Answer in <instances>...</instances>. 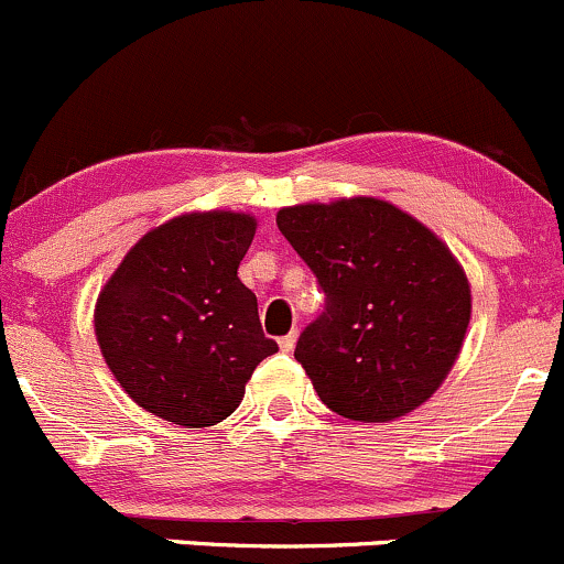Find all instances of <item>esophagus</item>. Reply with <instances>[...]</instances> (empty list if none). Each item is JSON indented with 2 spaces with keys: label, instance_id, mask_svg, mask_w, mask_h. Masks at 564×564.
<instances>
[{
  "label": "esophagus",
  "instance_id": "obj_1",
  "mask_svg": "<svg viewBox=\"0 0 564 564\" xmlns=\"http://www.w3.org/2000/svg\"><path fill=\"white\" fill-rule=\"evenodd\" d=\"M295 341H299V330H290L288 336H282V338H280V347H282V352H293Z\"/></svg>",
  "mask_w": 564,
  "mask_h": 564
}]
</instances>
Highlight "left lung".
Here are the masks:
<instances>
[{
	"mask_svg": "<svg viewBox=\"0 0 564 564\" xmlns=\"http://www.w3.org/2000/svg\"><path fill=\"white\" fill-rule=\"evenodd\" d=\"M276 226L325 293L295 344L319 401L360 422L425 403L470 323L468 280L444 241L379 198L299 204Z\"/></svg>",
	"mask_w": 564,
	"mask_h": 564,
	"instance_id": "obj_1",
	"label": "left lung"
}]
</instances>
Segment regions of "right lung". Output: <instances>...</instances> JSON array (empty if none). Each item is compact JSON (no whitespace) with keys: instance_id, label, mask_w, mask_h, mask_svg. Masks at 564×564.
<instances>
[{"instance_id":"right-lung-1","label":"right lung","mask_w":564,"mask_h":564,"mask_svg":"<svg viewBox=\"0 0 564 564\" xmlns=\"http://www.w3.org/2000/svg\"><path fill=\"white\" fill-rule=\"evenodd\" d=\"M256 236L239 212L174 217L131 247L96 301V338L126 392L183 427L231 416L276 341L236 276Z\"/></svg>"}]
</instances>
